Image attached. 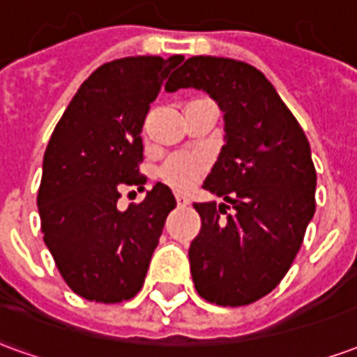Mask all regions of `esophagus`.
I'll return each instance as SVG.
<instances>
[{"label":"esophagus","instance_id":"34e87169","mask_svg":"<svg viewBox=\"0 0 357 357\" xmlns=\"http://www.w3.org/2000/svg\"><path fill=\"white\" fill-rule=\"evenodd\" d=\"M176 202H178V206H187L189 204V197H185V195H176Z\"/></svg>","mask_w":357,"mask_h":357}]
</instances>
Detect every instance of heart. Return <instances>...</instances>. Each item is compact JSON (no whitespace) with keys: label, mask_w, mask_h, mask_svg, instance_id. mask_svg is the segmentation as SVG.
<instances>
[{"label":"heart","mask_w":357,"mask_h":357,"mask_svg":"<svg viewBox=\"0 0 357 357\" xmlns=\"http://www.w3.org/2000/svg\"><path fill=\"white\" fill-rule=\"evenodd\" d=\"M204 170V160L195 155H174L166 158L158 168V178L166 185L174 187L178 191H185L193 185Z\"/></svg>","instance_id":"obj_1"}]
</instances>
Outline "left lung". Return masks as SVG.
<instances>
[{"instance_id": "1", "label": "left lung", "mask_w": 357, "mask_h": 357, "mask_svg": "<svg viewBox=\"0 0 357 357\" xmlns=\"http://www.w3.org/2000/svg\"><path fill=\"white\" fill-rule=\"evenodd\" d=\"M202 89L224 112V141L204 189L224 202H195L201 233L189 247L197 292L218 306H245L275 289L315 212L306 133L258 68L225 57L187 59L166 91Z\"/></svg>"}]
</instances>
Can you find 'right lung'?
Here are the masks:
<instances>
[{"label":"right lung","mask_w":357,"mask_h":357,"mask_svg":"<svg viewBox=\"0 0 357 357\" xmlns=\"http://www.w3.org/2000/svg\"><path fill=\"white\" fill-rule=\"evenodd\" d=\"M181 61V55H141L99 66L51 133L38 191L43 241L66 284L82 298L102 304L133 298L166 216L176 208L164 183L126 210L116 202L122 187L143 189V122Z\"/></svg>","instance_id":"obj_1"}]
</instances>
